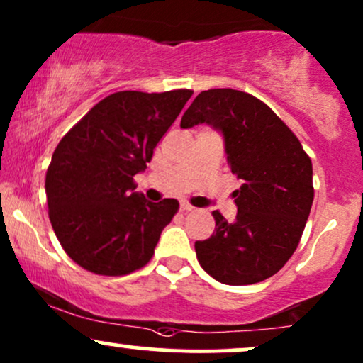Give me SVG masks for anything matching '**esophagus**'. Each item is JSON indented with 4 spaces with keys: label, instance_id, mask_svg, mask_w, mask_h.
<instances>
[{
    "label": "esophagus",
    "instance_id": "esophagus-1",
    "mask_svg": "<svg viewBox=\"0 0 363 363\" xmlns=\"http://www.w3.org/2000/svg\"><path fill=\"white\" fill-rule=\"evenodd\" d=\"M194 210L196 208L193 205H189V203H186V201L181 203V211H184V213H189V211H194Z\"/></svg>",
    "mask_w": 363,
    "mask_h": 363
}]
</instances>
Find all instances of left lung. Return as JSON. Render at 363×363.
I'll list each match as a JSON object with an SVG mask.
<instances>
[{"mask_svg":"<svg viewBox=\"0 0 363 363\" xmlns=\"http://www.w3.org/2000/svg\"><path fill=\"white\" fill-rule=\"evenodd\" d=\"M206 124L223 136L235 191L237 216L213 211L215 232L196 240L199 264L225 285H252L280 272L297 249L309 218L312 162L301 141L259 99L232 89L205 90L181 128Z\"/></svg>","mask_w":363,"mask_h":363,"instance_id":"8db88e82","label":"left lung"}]
</instances>
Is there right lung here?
I'll return each mask as SVG.
<instances>
[{"instance_id": "right-lung-1", "label": "right lung", "mask_w": 363, "mask_h": 363, "mask_svg": "<svg viewBox=\"0 0 363 363\" xmlns=\"http://www.w3.org/2000/svg\"><path fill=\"white\" fill-rule=\"evenodd\" d=\"M191 90L118 91L89 111L54 150L45 174L49 218L82 268L121 277L152 259L177 199L152 203L133 182L152 160Z\"/></svg>"}]
</instances>
